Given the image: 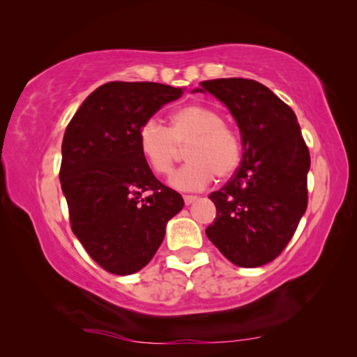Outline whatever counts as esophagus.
Masks as SVG:
<instances>
[{
	"label": "esophagus",
	"mask_w": 357,
	"mask_h": 357,
	"mask_svg": "<svg viewBox=\"0 0 357 357\" xmlns=\"http://www.w3.org/2000/svg\"><path fill=\"white\" fill-rule=\"evenodd\" d=\"M197 195H184V203L185 204H192L193 202H195L197 200Z\"/></svg>",
	"instance_id": "34e87169"
}]
</instances>
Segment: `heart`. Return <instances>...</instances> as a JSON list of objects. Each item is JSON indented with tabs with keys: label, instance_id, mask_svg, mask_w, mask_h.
Listing matches in <instances>:
<instances>
[{
	"label": "heart",
	"instance_id": "1",
	"mask_svg": "<svg viewBox=\"0 0 357 357\" xmlns=\"http://www.w3.org/2000/svg\"><path fill=\"white\" fill-rule=\"evenodd\" d=\"M187 164L172 176L179 190H202L214 176H231L241 162V140L225 118L206 105H187L172 114L170 128L149 119L138 130V148L157 176H168L185 148Z\"/></svg>",
	"mask_w": 357,
	"mask_h": 357
}]
</instances>
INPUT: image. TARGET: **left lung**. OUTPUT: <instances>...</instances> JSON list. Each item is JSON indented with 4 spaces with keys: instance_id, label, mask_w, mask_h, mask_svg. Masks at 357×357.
<instances>
[{
    "instance_id": "8db88e82",
    "label": "left lung",
    "mask_w": 357,
    "mask_h": 357,
    "mask_svg": "<svg viewBox=\"0 0 357 357\" xmlns=\"http://www.w3.org/2000/svg\"><path fill=\"white\" fill-rule=\"evenodd\" d=\"M200 84L228 107L244 149L233 178L209 195L217 215L206 236L231 263L258 268L280 255L305 213L309 148L294 112L264 84L250 78Z\"/></svg>"
}]
</instances>
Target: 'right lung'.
<instances>
[{
    "label": "right lung",
    "mask_w": 357,
    "mask_h": 357,
    "mask_svg": "<svg viewBox=\"0 0 357 357\" xmlns=\"http://www.w3.org/2000/svg\"><path fill=\"white\" fill-rule=\"evenodd\" d=\"M183 89L153 82H110L70 119L59 168L70 228L100 268L129 275L144 268L183 197L157 179L138 148V130Z\"/></svg>",
    "instance_id": "right-lung-1"
}]
</instances>
